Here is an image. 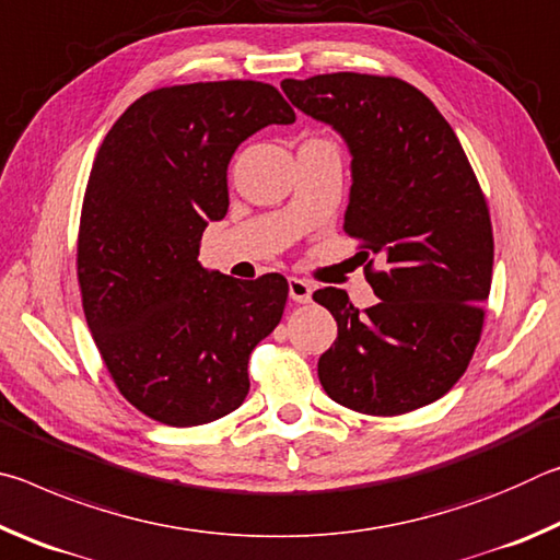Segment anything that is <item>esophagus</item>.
I'll return each instance as SVG.
<instances>
[{"label":"esophagus","mask_w":560,"mask_h":560,"mask_svg":"<svg viewBox=\"0 0 560 560\" xmlns=\"http://www.w3.org/2000/svg\"><path fill=\"white\" fill-rule=\"evenodd\" d=\"M289 296L296 303H308L311 296H314V287H311L306 279L291 277L289 279Z\"/></svg>","instance_id":"1"}]
</instances>
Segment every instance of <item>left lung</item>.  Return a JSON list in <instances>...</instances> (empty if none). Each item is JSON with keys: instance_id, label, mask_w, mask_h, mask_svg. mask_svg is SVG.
<instances>
[{"instance_id": "left-lung-1", "label": "left lung", "mask_w": 560, "mask_h": 560, "mask_svg": "<svg viewBox=\"0 0 560 560\" xmlns=\"http://www.w3.org/2000/svg\"><path fill=\"white\" fill-rule=\"evenodd\" d=\"M281 89L348 143L343 230L360 240L381 299L358 311L346 291L314 293L338 324L336 343L318 358L320 385L330 400L375 417L440 400L479 343L494 267L489 207L459 138L422 91L395 75L320 73L283 79Z\"/></svg>"}]
</instances>
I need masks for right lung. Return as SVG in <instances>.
<instances>
[{"label": "right lung", "mask_w": 560, "mask_h": 560, "mask_svg": "<svg viewBox=\"0 0 560 560\" xmlns=\"http://www.w3.org/2000/svg\"><path fill=\"white\" fill-rule=\"evenodd\" d=\"M293 120L261 81L167 86L128 106L93 160L75 259L83 314L120 395L170 428L234 412L252 350L279 326L281 273L240 281L197 257L230 207L234 150Z\"/></svg>", "instance_id": "right-lung-1"}]
</instances>
